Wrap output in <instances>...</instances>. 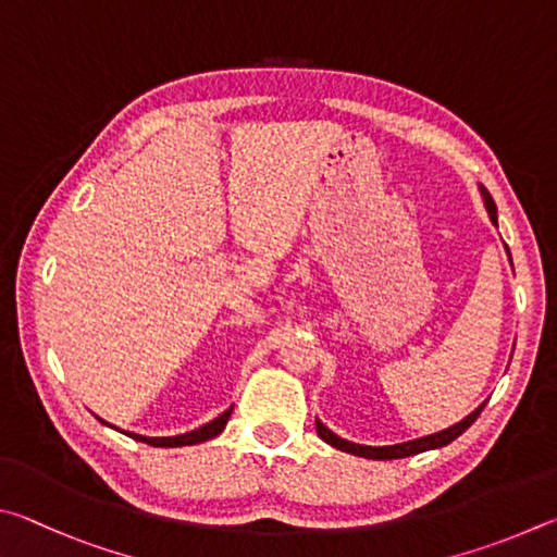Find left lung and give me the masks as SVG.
<instances>
[{"label":"left lung","instance_id":"8db88e82","mask_svg":"<svg viewBox=\"0 0 557 557\" xmlns=\"http://www.w3.org/2000/svg\"><path fill=\"white\" fill-rule=\"evenodd\" d=\"M480 195L484 200L486 212H490L492 224H494V227H499V224H496V205H494L492 195H490V190L484 188V185H480ZM506 251H509V249H506ZM484 404L476 406L470 416L462 418V421H457L455 425L445 428V431H437V433H431V435L416 437V441H406V443H396V445H359V443H352V441H345V437H339V435L330 431V428L323 421H320V418H315V431L327 445H333L343 453L367 457V460H398V457H411V455L425 453V450H437V447H445L447 443H453L455 437H460L467 431V428H470L476 421V416L482 413Z\"/></svg>","mask_w":557,"mask_h":557}]
</instances>
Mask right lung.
Instances as JSON below:
<instances>
[{"mask_svg": "<svg viewBox=\"0 0 557 557\" xmlns=\"http://www.w3.org/2000/svg\"><path fill=\"white\" fill-rule=\"evenodd\" d=\"M230 416H232V406L227 408V411L214 418V421L205 423V425H200V428H195V431L181 433V435H165V437H149V435H139V433L122 431V428L110 425L107 421H102V418H100V423L110 425V428H114V431L129 435V437H134V441L146 443V445H153V447H183V445H198V443H205V441H212V437H218V435L224 431V425H227Z\"/></svg>", "mask_w": 557, "mask_h": 557, "instance_id": "obj_1", "label": "right lung"}]
</instances>
